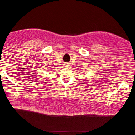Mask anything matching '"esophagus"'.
<instances>
[{"label": "esophagus", "mask_w": 135, "mask_h": 135, "mask_svg": "<svg viewBox=\"0 0 135 135\" xmlns=\"http://www.w3.org/2000/svg\"><path fill=\"white\" fill-rule=\"evenodd\" d=\"M68 64H65V67H68V65H67Z\"/></svg>", "instance_id": "34e87169"}]
</instances>
